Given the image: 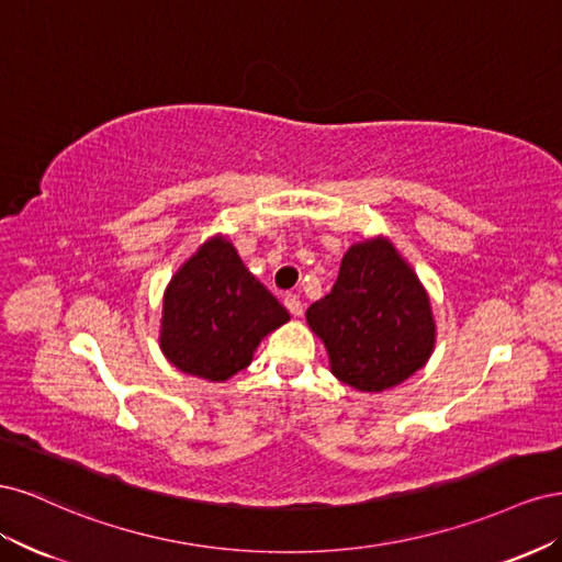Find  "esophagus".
Here are the masks:
<instances>
[{"label":"esophagus","instance_id":"obj_1","mask_svg":"<svg viewBox=\"0 0 562 562\" xmlns=\"http://www.w3.org/2000/svg\"><path fill=\"white\" fill-rule=\"evenodd\" d=\"M283 304H285V310L291 312L293 316H302V300H300V295L288 293V295L283 297Z\"/></svg>","mask_w":562,"mask_h":562}]
</instances>
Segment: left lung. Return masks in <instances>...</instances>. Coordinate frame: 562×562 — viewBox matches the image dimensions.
<instances>
[{
  "label": "left lung",
  "instance_id": "left-lung-1",
  "mask_svg": "<svg viewBox=\"0 0 562 562\" xmlns=\"http://www.w3.org/2000/svg\"><path fill=\"white\" fill-rule=\"evenodd\" d=\"M307 323L326 345L333 375L372 394L415 375L436 345L429 295L384 236L345 252L333 291L307 310Z\"/></svg>",
  "mask_w": 562,
  "mask_h": 562
}]
</instances>
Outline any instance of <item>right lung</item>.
<instances>
[{
  "label": "right lung",
  "mask_w": 562,
  "mask_h": 562,
  "mask_svg": "<svg viewBox=\"0 0 562 562\" xmlns=\"http://www.w3.org/2000/svg\"><path fill=\"white\" fill-rule=\"evenodd\" d=\"M288 318L236 248L213 236L166 285L159 347L187 375L225 382L250 366L252 351Z\"/></svg>",
  "instance_id": "obj_1"
}]
</instances>
